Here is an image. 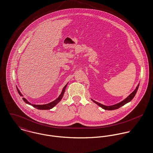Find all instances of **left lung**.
I'll return each instance as SVG.
<instances>
[{
    "mask_svg": "<svg viewBox=\"0 0 153 153\" xmlns=\"http://www.w3.org/2000/svg\"><path fill=\"white\" fill-rule=\"evenodd\" d=\"M138 86H139V85H138L137 86V87H136V89L134 90V91L133 93H131L126 99H124V100H123L122 102H120L119 103L113 105H110V106L104 105L102 104H100V103H99V102H96V101H94V100H92V99H91V100L93 101V102H94L95 103H96L98 105L100 106L102 108L104 109V110H116V109H117V108H119L120 107H121V106L124 105L126 104V103L130 102V101L134 98V97L135 96L136 93H137V90H138Z\"/></svg>",
    "mask_w": 153,
    "mask_h": 153,
    "instance_id": "8db88e82",
    "label": "left lung"
}]
</instances>
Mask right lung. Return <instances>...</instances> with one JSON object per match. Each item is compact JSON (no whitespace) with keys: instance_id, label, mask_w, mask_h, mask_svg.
Wrapping results in <instances>:
<instances>
[{"instance_id":"obj_1","label":"right lung","mask_w":153,"mask_h":153,"mask_svg":"<svg viewBox=\"0 0 153 153\" xmlns=\"http://www.w3.org/2000/svg\"><path fill=\"white\" fill-rule=\"evenodd\" d=\"M67 85H68V84L63 87V90H62V93L60 94V95L59 96V97L57 99H56L55 100H54L53 102H50V103H48V104H43V105H37V104H31L30 102H28V101H27L26 99H25V98H23V101L25 102L26 103L32 105L33 107H35V108H37V109H39V110H50V109L52 108L53 107H54L59 102H60V101L62 100V97H63V95H64V93H65L66 88V87H67ZM16 88H17V91H18L19 95L21 96H23V95H22V93L20 92L19 90L18 89V88H17V87H16Z\"/></svg>"}]
</instances>
